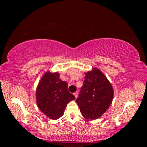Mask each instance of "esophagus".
I'll list each match as a JSON object with an SVG mask.
<instances>
[{
    "label": "esophagus",
    "mask_w": 147,
    "mask_h": 147,
    "mask_svg": "<svg viewBox=\"0 0 147 147\" xmlns=\"http://www.w3.org/2000/svg\"><path fill=\"white\" fill-rule=\"evenodd\" d=\"M74 95L75 96V98H77V97H78V91H76L74 93Z\"/></svg>",
    "instance_id": "obj_1"
}]
</instances>
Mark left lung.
<instances>
[{
  "instance_id": "8db88e82",
  "label": "left lung",
  "mask_w": 147,
  "mask_h": 147,
  "mask_svg": "<svg viewBox=\"0 0 147 147\" xmlns=\"http://www.w3.org/2000/svg\"><path fill=\"white\" fill-rule=\"evenodd\" d=\"M113 90L98 69L85 74V79L76 102L86 119H95L103 115L112 102Z\"/></svg>"
}]
</instances>
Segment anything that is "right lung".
Segmentation results:
<instances>
[{"label":"right lung","instance_id":"add662e5","mask_svg":"<svg viewBox=\"0 0 147 147\" xmlns=\"http://www.w3.org/2000/svg\"><path fill=\"white\" fill-rule=\"evenodd\" d=\"M67 86V83L59 78L58 73L47 72L43 76L37 88V104L48 117L59 118L64 115L67 104L75 99Z\"/></svg>","mask_w":147,"mask_h":147}]
</instances>
